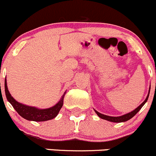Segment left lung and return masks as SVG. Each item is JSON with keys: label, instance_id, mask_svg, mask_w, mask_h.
<instances>
[{"label": "left lung", "instance_id": "1", "mask_svg": "<svg viewBox=\"0 0 156 156\" xmlns=\"http://www.w3.org/2000/svg\"><path fill=\"white\" fill-rule=\"evenodd\" d=\"M150 90V89H149ZM149 94H148L147 97H146V100H145L144 101H143V103H142L141 105H140L139 107H137L135 109V110H133V112H130V113L128 114H126V115H122V116H120V117H110V116H107V115H102V114L99 113V112H98L97 111L95 110V113L97 114V115H98L99 118H102V119L104 120H107V121H112V122H115V123H120V122H124V121H128V120L131 119V118H133V117L134 116V115H136V114L137 113V112H139V111L140 110V109L142 108V107H143V105H144L145 103L148 100V98H149Z\"/></svg>", "mask_w": 156, "mask_h": 156}]
</instances>
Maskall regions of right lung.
I'll return each mask as SVG.
<instances>
[{"label":"right lung","instance_id":"obj_1","mask_svg":"<svg viewBox=\"0 0 156 156\" xmlns=\"http://www.w3.org/2000/svg\"><path fill=\"white\" fill-rule=\"evenodd\" d=\"M4 87H5V94L7 100L12 105L13 108L17 112V113L28 121H45L48 120H51L55 118L59 113V111L63 106L64 103V96L63 95L61 99L60 100L58 104L55 105L53 107L47 109H38L36 108L30 107V106L24 105L19 103L16 101L9 92L7 89V82L4 83Z\"/></svg>","mask_w":156,"mask_h":156}]
</instances>
